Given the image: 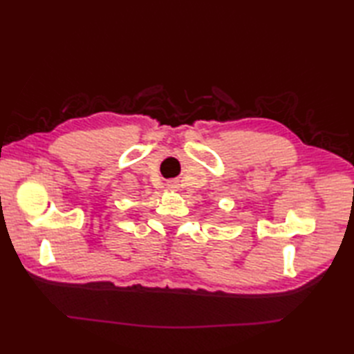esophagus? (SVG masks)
<instances>
[{"instance_id":"1","label":"esophagus","mask_w":354,"mask_h":354,"mask_svg":"<svg viewBox=\"0 0 354 354\" xmlns=\"http://www.w3.org/2000/svg\"><path fill=\"white\" fill-rule=\"evenodd\" d=\"M169 189H171V190H175V189H176V185H175V184H170V185H169Z\"/></svg>"}]
</instances>
